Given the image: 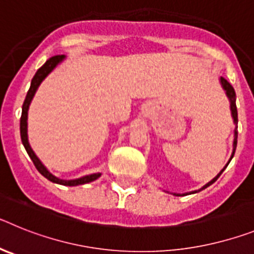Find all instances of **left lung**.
<instances>
[{
	"label": "left lung",
	"mask_w": 254,
	"mask_h": 254,
	"mask_svg": "<svg viewBox=\"0 0 254 254\" xmlns=\"http://www.w3.org/2000/svg\"><path fill=\"white\" fill-rule=\"evenodd\" d=\"M220 84H221V87L224 89V91H225L226 96H228L229 99V103H230V112H232V117H233V122H234L235 125V128H234V140H233V151H232V156H230V159H229V161L226 163L225 167L223 168V169L220 170V173H217V176L215 177V178L211 179L208 183H206L203 187H201L199 190H192V192H187V193H174V196H187V194H193V193H197V192H199V190H205V188H207L208 186H211L212 183H214L215 181H216L217 178H219L220 176H221V173L225 170V168L228 167V164L230 163V160L233 159V156H234V152H235V149H237V142H238V111H237V104H235V100H237V96H235V91H234V87L232 86V85L229 84L228 81H226L225 78L224 77H220Z\"/></svg>",
	"instance_id": "1"
}]
</instances>
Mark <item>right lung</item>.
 <instances>
[{
    "instance_id": "obj_1",
    "label": "right lung",
    "mask_w": 254,
    "mask_h": 254,
    "mask_svg": "<svg viewBox=\"0 0 254 254\" xmlns=\"http://www.w3.org/2000/svg\"><path fill=\"white\" fill-rule=\"evenodd\" d=\"M66 56H55V57L49 58L47 61L46 64L43 66L40 67L39 69L37 71V73L34 75L33 80H31V84H30V89H29L28 94H26V98L24 100V104H22V112H21V118H20V134H21V142L25 147L26 152L28 155L30 156V159L33 160L34 163L35 168L38 169V172L47 178L48 181L53 182V183H57V185H62V186H69V187H73V186H80V185H86V183H90V182L95 181V179L99 178L102 176V173H93V174H89V176H84V177H80V178H76V179H61L57 178L56 176H53L47 167L44 165L40 159L38 158L35 152L33 151L31 149L30 143H29V138H28V111H29V107H30V103L34 98L35 93H37L38 87L40 86V84L43 82L44 78L49 75V73L61 64V62H64Z\"/></svg>"
}]
</instances>
